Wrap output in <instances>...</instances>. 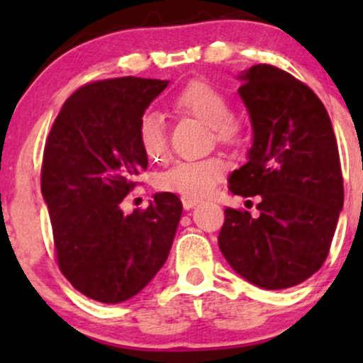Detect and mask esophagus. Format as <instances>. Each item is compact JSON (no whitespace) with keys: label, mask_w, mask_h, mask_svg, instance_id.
I'll return each instance as SVG.
<instances>
[{"label":"esophagus","mask_w":363,"mask_h":363,"mask_svg":"<svg viewBox=\"0 0 363 363\" xmlns=\"http://www.w3.org/2000/svg\"><path fill=\"white\" fill-rule=\"evenodd\" d=\"M199 203L198 198H191V196H182V206H184V210H191V208H194L196 205Z\"/></svg>","instance_id":"34e87169"}]
</instances>
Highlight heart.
I'll return each instance as SVG.
<instances>
[{
    "label": "heart",
    "mask_w": 363,
    "mask_h": 363,
    "mask_svg": "<svg viewBox=\"0 0 363 363\" xmlns=\"http://www.w3.org/2000/svg\"><path fill=\"white\" fill-rule=\"evenodd\" d=\"M179 111L194 116L213 128L215 138L223 143L242 140L240 126L232 121V104L222 90L208 82H191L174 97ZM138 138L145 155L150 160H160L167 155V131L158 112L148 111L141 116ZM227 164L218 157L199 160H179L158 174L157 187L165 193H176L191 198L206 196L223 177Z\"/></svg>",
    "instance_id": "b5f03b06"
}]
</instances>
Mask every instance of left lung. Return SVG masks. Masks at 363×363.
Masks as SVG:
<instances>
[{"instance_id":"8db88e82","label":"left lung","mask_w":363,"mask_h":363,"mask_svg":"<svg viewBox=\"0 0 363 363\" xmlns=\"http://www.w3.org/2000/svg\"><path fill=\"white\" fill-rule=\"evenodd\" d=\"M252 124L234 194L259 196V216L225 208L220 251L235 273L266 290L311 278L326 261L343 208V176L326 107L306 83L272 65L239 74Z\"/></svg>"}]
</instances>
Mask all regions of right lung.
Wrapping results in <instances>:
<instances>
[{
	"label": "right lung",
	"mask_w": 363,
	"mask_h": 363,
	"mask_svg": "<svg viewBox=\"0 0 363 363\" xmlns=\"http://www.w3.org/2000/svg\"><path fill=\"white\" fill-rule=\"evenodd\" d=\"M169 80L112 78L78 89L54 121L44 148L43 189L57 264L97 302L135 297L167 261L182 203L157 193L147 210L124 215L121 201L148 167L138 138L147 107Z\"/></svg>",
	"instance_id": "right-lung-1"
}]
</instances>
